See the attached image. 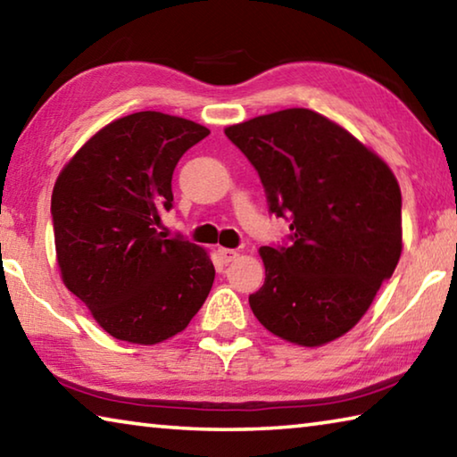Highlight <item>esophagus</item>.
Returning <instances> with one entry per match:
<instances>
[{
    "instance_id": "obj_1",
    "label": "esophagus",
    "mask_w": 457,
    "mask_h": 457,
    "mask_svg": "<svg viewBox=\"0 0 457 457\" xmlns=\"http://www.w3.org/2000/svg\"><path fill=\"white\" fill-rule=\"evenodd\" d=\"M239 256L237 250H231V247H220V258L223 264H231Z\"/></svg>"
}]
</instances>
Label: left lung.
Returning <instances> with one entry per match:
<instances>
[{"label": "left lung", "instance_id": "obj_1", "mask_svg": "<svg viewBox=\"0 0 457 457\" xmlns=\"http://www.w3.org/2000/svg\"><path fill=\"white\" fill-rule=\"evenodd\" d=\"M256 167L270 212L290 220L288 247H260L256 319L288 343L322 346L373 304L403 250L401 189L389 165L349 130L308 108L226 127Z\"/></svg>", "mask_w": 457, "mask_h": 457}]
</instances>
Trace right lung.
Segmentation results:
<instances>
[{"instance_id":"add662e5","label":"right lung","mask_w":457,"mask_h":457,"mask_svg":"<svg viewBox=\"0 0 457 457\" xmlns=\"http://www.w3.org/2000/svg\"><path fill=\"white\" fill-rule=\"evenodd\" d=\"M207 135L187 119L135 112L92 135L58 175L52 221L62 282L114 338L163 343L187 328L212 290L207 250L154 228L173 207L177 161Z\"/></svg>"}]
</instances>
